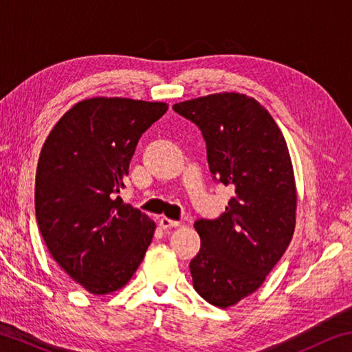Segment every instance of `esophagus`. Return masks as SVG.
Here are the masks:
<instances>
[{
	"label": "esophagus",
	"mask_w": 352,
	"mask_h": 352,
	"mask_svg": "<svg viewBox=\"0 0 352 352\" xmlns=\"http://www.w3.org/2000/svg\"><path fill=\"white\" fill-rule=\"evenodd\" d=\"M158 225H160V228H162V229H170V228L180 226V221L169 220V219H166V217H162V219L158 220Z\"/></svg>",
	"instance_id": "1"
}]
</instances>
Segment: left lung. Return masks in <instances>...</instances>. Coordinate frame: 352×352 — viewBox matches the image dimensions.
Instances as JSON below:
<instances>
[{"label": "left lung", "instance_id": "8db88e82", "mask_svg": "<svg viewBox=\"0 0 352 352\" xmlns=\"http://www.w3.org/2000/svg\"><path fill=\"white\" fill-rule=\"evenodd\" d=\"M201 131L212 180L234 188L217 219H198L201 246L189 270L195 291L228 308L258 289L296 228V182L282 131L263 106L223 92L172 106Z\"/></svg>", "mask_w": 352, "mask_h": 352}]
</instances>
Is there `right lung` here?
<instances>
[{
	"instance_id": "obj_1",
	"label": "right lung",
	"mask_w": 352,
	"mask_h": 352,
	"mask_svg": "<svg viewBox=\"0 0 352 352\" xmlns=\"http://www.w3.org/2000/svg\"><path fill=\"white\" fill-rule=\"evenodd\" d=\"M166 103L89 98L63 115L35 178L38 229L50 255L91 294L123 287L151 245L155 223L117 197L138 140Z\"/></svg>"
}]
</instances>
